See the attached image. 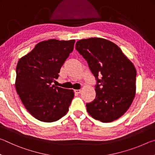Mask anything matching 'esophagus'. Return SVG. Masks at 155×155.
Returning <instances> with one entry per match:
<instances>
[{"mask_svg": "<svg viewBox=\"0 0 155 155\" xmlns=\"http://www.w3.org/2000/svg\"><path fill=\"white\" fill-rule=\"evenodd\" d=\"M81 90H74V92H75V94H80L81 93Z\"/></svg>", "mask_w": 155, "mask_h": 155, "instance_id": "34e87169", "label": "esophagus"}]
</instances>
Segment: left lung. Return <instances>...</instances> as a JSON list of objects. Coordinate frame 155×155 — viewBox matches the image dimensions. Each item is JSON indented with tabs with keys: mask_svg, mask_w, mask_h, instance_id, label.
<instances>
[{
	"mask_svg": "<svg viewBox=\"0 0 155 155\" xmlns=\"http://www.w3.org/2000/svg\"><path fill=\"white\" fill-rule=\"evenodd\" d=\"M76 49L87 61L98 82L95 99L86 104L88 114L102 122L118 119L135 96L134 65L116 44L106 39L81 40L76 44Z\"/></svg>",
	"mask_w": 155,
	"mask_h": 155,
	"instance_id": "8db88e82",
	"label": "left lung"
}]
</instances>
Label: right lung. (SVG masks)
I'll return each instance as SVG.
<instances>
[{"mask_svg": "<svg viewBox=\"0 0 155 155\" xmlns=\"http://www.w3.org/2000/svg\"><path fill=\"white\" fill-rule=\"evenodd\" d=\"M75 40L51 39L40 41L21 57L16 67L15 86L22 103L34 117L52 122L67 114L73 90L52 85L74 49Z\"/></svg>", "mask_w": 155, "mask_h": 155, "instance_id": "obj_1", "label": "right lung"}]
</instances>
